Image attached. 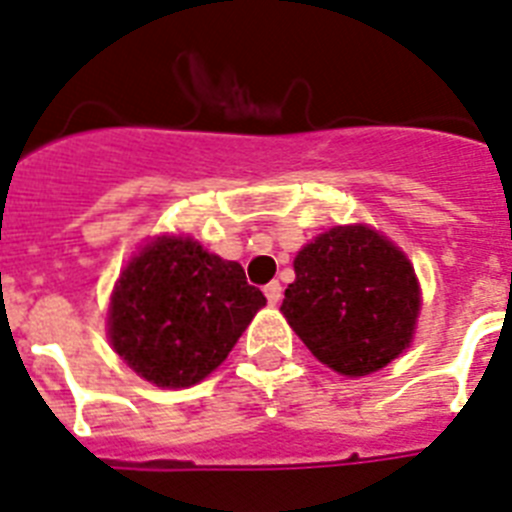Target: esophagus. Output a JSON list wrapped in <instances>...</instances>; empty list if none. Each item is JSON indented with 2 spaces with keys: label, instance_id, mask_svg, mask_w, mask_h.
<instances>
[{
  "label": "esophagus",
  "instance_id": "obj_1",
  "mask_svg": "<svg viewBox=\"0 0 512 512\" xmlns=\"http://www.w3.org/2000/svg\"><path fill=\"white\" fill-rule=\"evenodd\" d=\"M264 296H267V301L272 306L280 304V298H282V285H280V282H277V280L269 282L267 288H264Z\"/></svg>",
  "mask_w": 512,
  "mask_h": 512
}]
</instances>
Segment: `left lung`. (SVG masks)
<instances>
[{
  "label": "left lung",
  "mask_w": 512,
  "mask_h": 512,
  "mask_svg": "<svg viewBox=\"0 0 512 512\" xmlns=\"http://www.w3.org/2000/svg\"><path fill=\"white\" fill-rule=\"evenodd\" d=\"M282 314L322 365L370 375L410 346L420 290L410 261L370 227H335L301 248Z\"/></svg>",
  "instance_id": "obj_1"
}]
</instances>
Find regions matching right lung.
I'll list each match as a JSON object with an SVG mask.
<instances>
[{
	"instance_id": "1",
	"label": "right lung",
	"mask_w": 512,
	"mask_h": 512,
	"mask_svg": "<svg viewBox=\"0 0 512 512\" xmlns=\"http://www.w3.org/2000/svg\"><path fill=\"white\" fill-rule=\"evenodd\" d=\"M264 304L237 261L190 237H158L118 280L110 343L155 386L185 388L222 365Z\"/></svg>"
}]
</instances>
